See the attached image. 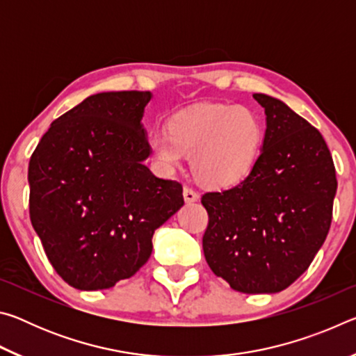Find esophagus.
<instances>
[{"instance_id": "1", "label": "esophagus", "mask_w": 356, "mask_h": 356, "mask_svg": "<svg viewBox=\"0 0 356 356\" xmlns=\"http://www.w3.org/2000/svg\"><path fill=\"white\" fill-rule=\"evenodd\" d=\"M184 197H185L186 202H196L197 200H200V195H197V193L193 188H190V186H185Z\"/></svg>"}]
</instances>
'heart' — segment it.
I'll return each mask as SVG.
<instances>
[{
  "mask_svg": "<svg viewBox=\"0 0 356 356\" xmlns=\"http://www.w3.org/2000/svg\"><path fill=\"white\" fill-rule=\"evenodd\" d=\"M264 129L250 108L212 104L177 114L168 134H155L149 146L154 160L172 171L191 156V171L202 185L229 188L250 176L261 152Z\"/></svg>",
  "mask_w": 356,
  "mask_h": 356,
  "instance_id": "b5f03b06",
  "label": "heart"
}]
</instances>
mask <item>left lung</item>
<instances>
[{
	"label": "left lung",
	"mask_w": 356,
	"mask_h": 356,
	"mask_svg": "<svg viewBox=\"0 0 356 356\" xmlns=\"http://www.w3.org/2000/svg\"><path fill=\"white\" fill-rule=\"evenodd\" d=\"M252 97L267 114L262 152L238 185L202 195V250L234 291L275 293L308 270L327 238L337 180L321 131L284 102Z\"/></svg>",
	"instance_id": "left-lung-1"
}]
</instances>
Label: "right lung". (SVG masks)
I'll list each match as a JSON object with an SVG mask.
<instances>
[{
	"instance_id": "right-lung-1",
	"label": "right lung",
	"mask_w": 356,
	"mask_h": 356,
	"mask_svg": "<svg viewBox=\"0 0 356 356\" xmlns=\"http://www.w3.org/2000/svg\"><path fill=\"white\" fill-rule=\"evenodd\" d=\"M147 91L100 92L53 120L28 168L29 218L56 273L80 291L113 287L152 252L184 206L182 185L143 161Z\"/></svg>"
}]
</instances>
